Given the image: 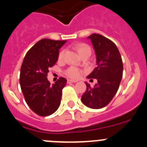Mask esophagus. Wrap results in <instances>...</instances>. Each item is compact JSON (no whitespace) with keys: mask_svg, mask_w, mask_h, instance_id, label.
Listing matches in <instances>:
<instances>
[{"mask_svg":"<svg viewBox=\"0 0 147 147\" xmlns=\"http://www.w3.org/2000/svg\"><path fill=\"white\" fill-rule=\"evenodd\" d=\"M67 83L69 84V83H74V82H76L77 81H76V80H67Z\"/></svg>","mask_w":147,"mask_h":147,"instance_id":"obj_1","label":"esophagus"}]
</instances>
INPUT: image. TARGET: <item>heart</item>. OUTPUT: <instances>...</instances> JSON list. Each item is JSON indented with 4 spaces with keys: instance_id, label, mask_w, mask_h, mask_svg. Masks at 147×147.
<instances>
[{
    "instance_id": "1",
    "label": "heart",
    "mask_w": 147,
    "mask_h": 147,
    "mask_svg": "<svg viewBox=\"0 0 147 147\" xmlns=\"http://www.w3.org/2000/svg\"><path fill=\"white\" fill-rule=\"evenodd\" d=\"M75 48H76V49L77 50L78 52H79V54H80V56L84 55V54H87V53H90L91 54V50H90L89 46L88 45H86V44H77V45H75ZM64 57L65 51L62 50L59 53V55H58V59H59V61L62 60ZM81 74L82 72L80 69H78L77 67H73V66L72 67H68L65 71V74L68 77L73 78V79H77V78H79L81 76Z\"/></svg>"
}]
</instances>
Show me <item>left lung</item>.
Wrapping results in <instances>:
<instances>
[{
  "instance_id": "obj_1",
  "label": "left lung",
  "mask_w": 147,
  "mask_h": 147,
  "mask_svg": "<svg viewBox=\"0 0 147 147\" xmlns=\"http://www.w3.org/2000/svg\"><path fill=\"white\" fill-rule=\"evenodd\" d=\"M88 38L93 44L97 65L88 78L96 79L97 83L91 88L85 82L87 89L81 100L90 108L100 109L107 106L117 93L123 76V62L117 46L111 40L98 34Z\"/></svg>"
}]
</instances>
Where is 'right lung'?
I'll return each instance as SVG.
<instances>
[{"instance_id":"obj_1","label":"right lung","mask_w":147,"mask_h":147,"mask_svg":"<svg viewBox=\"0 0 147 147\" xmlns=\"http://www.w3.org/2000/svg\"><path fill=\"white\" fill-rule=\"evenodd\" d=\"M66 40L42 39L26 54L20 67V84L26 102L32 111L48 116L59 108L62 88L67 80L60 77L52 85L47 79L49 67L55 65L59 50Z\"/></svg>"}]
</instances>
